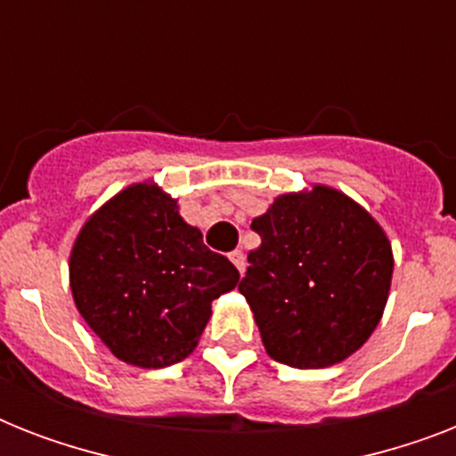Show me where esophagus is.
<instances>
[{"instance_id":"obj_1","label":"esophagus","mask_w":456,"mask_h":456,"mask_svg":"<svg viewBox=\"0 0 456 456\" xmlns=\"http://www.w3.org/2000/svg\"><path fill=\"white\" fill-rule=\"evenodd\" d=\"M229 260H232L236 270L243 274V270H246V256H243L241 250H232V253H229Z\"/></svg>"}]
</instances>
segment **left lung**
Instances as JSON below:
<instances>
[{
    "label": "left lung",
    "mask_w": 456,
    "mask_h": 456,
    "mask_svg": "<svg viewBox=\"0 0 456 456\" xmlns=\"http://www.w3.org/2000/svg\"><path fill=\"white\" fill-rule=\"evenodd\" d=\"M239 291L272 360L324 369L357 353L379 326L393 281L388 234L347 193L326 184L281 193L253 220Z\"/></svg>",
    "instance_id": "obj_1"
}]
</instances>
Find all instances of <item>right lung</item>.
<instances>
[{"mask_svg":"<svg viewBox=\"0 0 456 456\" xmlns=\"http://www.w3.org/2000/svg\"><path fill=\"white\" fill-rule=\"evenodd\" d=\"M75 307L125 364L160 369L186 360L239 284L227 257L203 246L177 199L153 179L134 182L89 215L68 260Z\"/></svg>","mask_w":456,"mask_h":456,"instance_id":"right-lung-1","label":"right lung"}]
</instances>
